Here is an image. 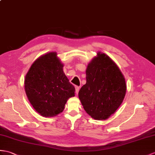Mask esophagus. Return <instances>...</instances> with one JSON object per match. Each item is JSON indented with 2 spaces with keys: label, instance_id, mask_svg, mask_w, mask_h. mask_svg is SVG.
Wrapping results in <instances>:
<instances>
[{
  "label": "esophagus",
  "instance_id": "obj_1",
  "mask_svg": "<svg viewBox=\"0 0 155 155\" xmlns=\"http://www.w3.org/2000/svg\"><path fill=\"white\" fill-rule=\"evenodd\" d=\"M79 90H80V86H75V92H76V94H78Z\"/></svg>",
  "mask_w": 155,
  "mask_h": 155
}]
</instances>
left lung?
Wrapping results in <instances>:
<instances>
[{
    "label": "left lung",
    "mask_w": 155,
    "mask_h": 155,
    "mask_svg": "<svg viewBox=\"0 0 155 155\" xmlns=\"http://www.w3.org/2000/svg\"><path fill=\"white\" fill-rule=\"evenodd\" d=\"M86 83L78 97L84 110L94 120H105L117 110L126 92V83L117 64L98 53L86 71Z\"/></svg>",
    "instance_id": "1"
}]
</instances>
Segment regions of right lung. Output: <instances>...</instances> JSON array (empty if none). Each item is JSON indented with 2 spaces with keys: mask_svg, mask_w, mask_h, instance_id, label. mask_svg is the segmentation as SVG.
I'll return each instance as SVG.
<instances>
[{
  "mask_svg": "<svg viewBox=\"0 0 155 155\" xmlns=\"http://www.w3.org/2000/svg\"><path fill=\"white\" fill-rule=\"evenodd\" d=\"M63 67L57 53L50 52L35 60L26 75L27 97L41 116L53 117L62 112L67 100L74 96L75 88Z\"/></svg>",
  "mask_w": 155,
  "mask_h": 155,
  "instance_id": "right-lung-1",
  "label": "right lung"
}]
</instances>
